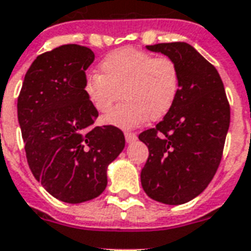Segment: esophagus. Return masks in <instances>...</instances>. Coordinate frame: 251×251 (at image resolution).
Masks as SVG:
<instances>
[{"label":"esophagus","mask_w":251,"mask_h":251,"mask_svg":"<svg viewBox=\"0 0 251 251\" xmlns=\"http://www.w3.org/2000/svg\"><path fill=\"white\" fill-rule=\"evenodd\" d=\"M124 136H126V141H127L128 144L135 143L136 140H137V135H136V133H132V132H126Z\"/></svg>","instance_id":"1"}]
</instances>
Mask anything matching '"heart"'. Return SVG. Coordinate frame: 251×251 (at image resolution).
Masks as SVG:
<instances>
[{"label":"heart","instance_id":"obj_1","mask_svg":"<svg viewBox=\"0 0 251 251\" xmlns=\"http://www.w3.org/2000/svg\"><path fill=\"white\" fill-rule=\"evenodd\" d=\"M99 71L100 75L91 73L85 78L83 93L99 114L108 112L122 95L124 103L104 118L106 123L120 129L162 119L179 95V69L169 57L120 48L99 63Z\"/></svg>","mask_w":251,"mask_h":251}]
</instances>
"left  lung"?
Wrapping results in <instances>:
<instances>
[{
  "label": "left lung",
  "instance_id": "1",
  "mask_svg": "<svg viewBox=\"0 0 251 251\" xmlns=\"http://www.w3.org/2000/svg\"><path fill=\"white\" fill-rule=\"evenodd\" d=\"M176 64L180 90L174 107L139 139L149 149L141 186L164 204L187 203L201 194L220 165L230 107L219 72L187 43L147 46Z\"/></svg>",
  "mask_w": 251,
  "mask_h": 251
}]
</instances>
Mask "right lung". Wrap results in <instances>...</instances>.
Wrapping results in <instances>:
<instances>
[{
  "mask_svg": "<svg viewBox=\"0 0 251 251\" xmlns=\"http://www.w3.org/2000/svg\"><path fill=\"white\" fill-rule=\"evenodd\" d=\"M94 52L65 44L39 55L18 97V122L35 179L56 199L77 204L107 186V166L126 145L114 126L94 127L98 112L83 93Z\"/></svg>",
  "mask_w": 251,
  "mask_h": 251,
  "instance_id": "right-lung-1",
  "label": "right lung"
}]
</instances>
